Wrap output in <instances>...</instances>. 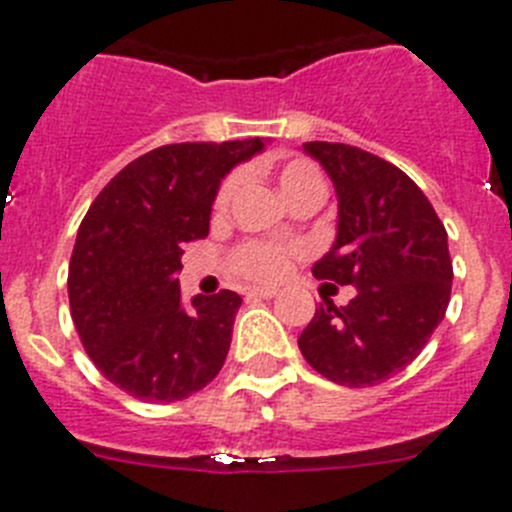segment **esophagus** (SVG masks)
<instances>
[{"label": "esophagus", "instance_id": "esophagus-1", "mask_svg": "<svg viewBox=\"0 0 512 512\" xmlns=\"http://www.w3.org/2000/svg\"><path fill=\"white\" fill-rule=\"evenodd\" d=\"M247 296L250 298H275L278 296V290L275 288H250L247 290Z\"/></svg>", "mask_w": 512, "mask_h": 512}]
</instances>
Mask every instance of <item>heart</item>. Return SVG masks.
I'll use <instances>...</instances> for the list:
<instances>
[{
	"label": "heart",
	"mask_w": 512,
	"mask_h": 512,
	"mask_svg": "<svg viewBox=\"0 0 512 512\" xmlns=\"http://www.w3.org/2000/svg\"><path fill=\"white\" fill-rule=\"evenodd\" d=\"M278 186L285 199H293L298 193L311 191V188H324L319 168L308 160H288L278 170ZM237 188V176H229L216 193V209H224ZM288 250L280 245H267V242H245L232 252V270L247 280H275L285 270Z\"/></svg>",
	"instance_id": "b5f03b06"
}]
</instances>
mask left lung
<instances>
[{"label": "left lung", "instance_id": "1", "mask_svg": "<svg viewBox=\"0 0 512 512\" xmlns=\"http://www.w3.org/2000/svg\"><path fill=\"white\" fill-rule=\"evenodd\" d=\"M339 199L319 280L354 285L347 306L324 298L298 336L308 365L347 388L385 382L411 365L444 319L451 296L446 229L421 188L388 160L342 145L303 142Z\"/></svg>", "mask_w": 512, "mask_h": 512}]
</instances>
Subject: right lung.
<instances>
[{
    "label": "right lung",
    "instance_id": "add662e5",
    "mask_svg": "<svg viewBox=\"0 0 512 512\" xmlns=\"http://www.w3.org/2000/svg\"><path fill=\"white\" fill-rule=\"evenodd\" d=\"M265 147L260 137L181 142L140 155L104 186L78 227L68 301L101 375L132 398L173 403L206 388L227 359L242 298L183 303V245L209 234L219 183Z\"/></svg>",
    "mask_w": 512,
    "mask_h": 512
}]
</instances>
